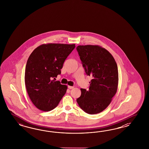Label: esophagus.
Returning <instances> with one entry per match:
<instances>
[{"mask_svg": "<svg viewBox=\"0 0 149 149\" xmlns=\"http://www.w3.org/2000/svg\"><path fill=\"white\" fill-rule=\"evenodd\" d=\"M68 87L69 89H72V88H74V86H68Z\"/></svg>", "mask_w": 149, "mask_h": 149, "instance_id": "esophagus-1", "label": "esophagus"}]
</instances>
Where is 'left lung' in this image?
<instances>
[{"label": "left lung", "instance_id": "left-lung-1", "mask_svg": "<svg viewBox=\"0 0 149 149\" xmlns=\"http://www.w3.org/2000/svg\"><path fill=\"white\" fill-rule=\"evenodd\" d=\"M77 50L86 74L92 77L89 90L81 88L77 103L86 113H98L108 107L117 92V64L108 51L98 45H79Z\"/></svg>", "mask_w": 149, "mask_h": 149}]
</instances>
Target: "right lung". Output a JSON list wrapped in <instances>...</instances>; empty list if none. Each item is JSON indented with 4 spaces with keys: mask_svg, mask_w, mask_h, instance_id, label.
<instances>
[{
    "mask_svg": "<svg viewBox=\"0 0 149 149\" xmlns=\"http://www.w3.org/2000/svg\"><path fill=\"white\" fill-rule=\"evenodd\" d=\"M75 47V44H42L29 56L25 85L32 103L39 110L49 111L55 108L66 93L67 86L53 79L61 74L63 63Z\"/></svg>",
    "mask_w": 149,
    "mask_h": 149,
    "instance_id": "obj_1",
    "label": "right lung"
}]
</instances>
